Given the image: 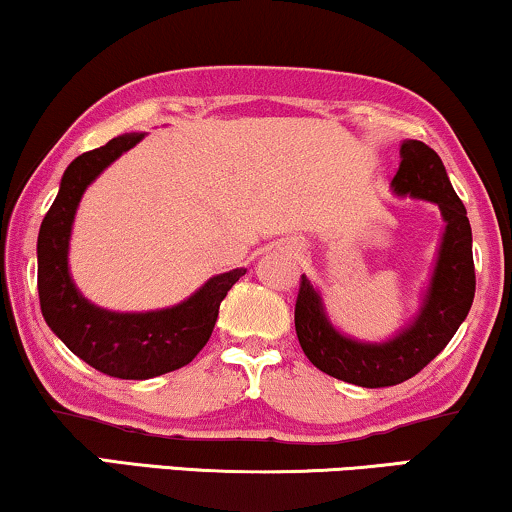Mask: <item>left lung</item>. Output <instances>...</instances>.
<instances>
[{"mask_svg":"<svg viewBox=\"0 0 512 512\" xmlns=\"http://www.w3.org/2000/svg\"><path fill=\"white\" fill-rule=\"evenodd\" d=\"M402 162L393 178L400 195H414L440 207L447 232L433 284L418 320L383 345H364L331 329L320 296L301 275L296 296V336L305 357L324 374L362 388L397 386L428 367L466 320L475 298L473 232L466 207L451 188L440 155L421 141L402 143Z\"/></svg>","mask_w":512,"mask_h":512,"instance_id":"obj_1","label":"left lung"}]
</instances>
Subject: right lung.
I'll return each mask as SVG.
<instances>
[{
    "label": "right lung",
    "mask_w": 512,
    "mask_h": 512,
    "mask_svg": "<svg viewBox=\"0 0 512 512\" xmlns=\"http://www.w3.org/2000/svg\"><path fill=\"white\" fill-rule=\"evenodd\" d=\"M141 138L122 134L72 159L37 237V289L46 324L79 360L126 381L167 374L195 360L214 331L225 294L247 272L240 268L211 277L188 301L159 313H108L79 296L68 272V240L77 204L86 185Z\"/></svg>",
    "instance_id": "obj_1"
}]
</instances>
